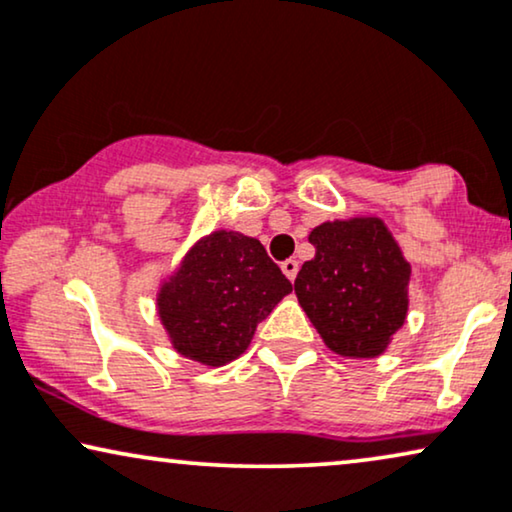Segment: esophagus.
<instances>
[{"label": "esophagus", "mask_w": 512, "mask_h": 512, "mask_svg": "<svg viewBox=\"0 0 512 512\" xmlns=\"http://www.w3.org/2000/svg\"><path fill=\"white\" fill-rule=\"evenodd\" d=\"M281 269H283V274L290 278V281H295V276H297V269H299V264H297V260H285V262L281 264Z\"/></svg>", "instance_id": "esophagus-1"}]
</instances>
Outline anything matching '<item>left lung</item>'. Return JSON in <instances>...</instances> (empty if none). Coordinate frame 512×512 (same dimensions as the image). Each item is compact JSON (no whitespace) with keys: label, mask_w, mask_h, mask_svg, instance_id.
Returning <instances> with one entry per match:
<instances>
[{"label":"left lung","mask_w":512,"mask_h":512,"mask_svg":"<svg viewBox=\"0 0 512 512\" xmlns=\"http://www.w3.org/2000/svg\"><path fill=\"white\" fill-rule=\"evenodd\" d=\"M316 257L295 278L299 306L342 358H377L405 325L412 267L377 215L311 229Z\"/></svg>","instance_id":"1"}]
</instances>
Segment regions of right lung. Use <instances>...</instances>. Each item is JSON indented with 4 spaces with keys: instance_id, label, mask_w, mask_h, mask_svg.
I'll return each mask as SVG.
<instances>
[{
    "instance_id": "right-lung-1",
    "label": "right lung",
    "mask_w": 512,
    "mask_h": 512,
    "mask_svg": "<svg viewBox=\"0 0 512 512\" xmlns=\"http://www.w3.org/2000/svg\"><path fill=\"white\" fill-rule=\"evenodd\" d=\"M290 292L292 283L257 238L217 229L196 238L161 278L156 316L180 356L222 367L243 356L257 323Z\"/></svg>"
}]
</instances>
